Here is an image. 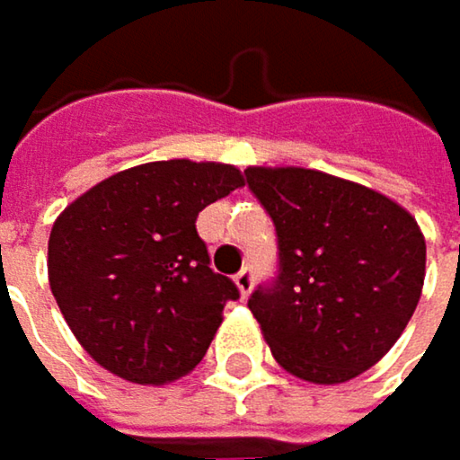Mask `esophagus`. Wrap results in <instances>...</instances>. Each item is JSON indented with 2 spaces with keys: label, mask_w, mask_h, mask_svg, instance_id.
Here are the masks:
<instances>
[{
  "label": "esophagus",
  "mask_w": 460,
  "mask_h": 460,
  "mask_svg": "<svg viewBox=\"0 0 460 460\" xmlns=\"http://www.w3.org/2000/svg\"><path fill=\"white\" fill-rule=\"evenodd\" d=\"M233 281H235V287H238L241 297H249V292H252V287H254V276H252V270H249V268H243Z\"/></svg>",
  "instance_id": "1"
}]
</instances>
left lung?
Segmentation results:
<instances>
[{"label":"left lung","mask_w":460,"mask_h":460,"mask_svg":"<svg viewBox=\"0 0 460 460\" xmlns=\"http://www.w3.org/2000/svg\"><path fill=\"white\" fill-rule=\"evenodd\" d=\"M279 235V279L249 300L273 358L335 385L375 367L415 314L426 238L396 200L300 165H249Z\"/></svg>","instance_id":"obj_1"}]
</instances>
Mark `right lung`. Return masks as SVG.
Here are the masks:
<instances>
[{"mask_svg":"<svg viewBox=\"0 0 460 460\" xmlns=\"http://www.w3.org/2000/svg\"><path fill=\"white\" fill-rule=\"evenodd\" d=\"M238 187L235 165L157 160L99 181L58 214L48 279L93 361L122 380L163 385L206 356L238 287L208 268L195 219Z\"/></svg>","mask_w":460,"mask_h":460,"instance_id":"1","label":"right lung"}]
</instances>
